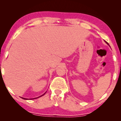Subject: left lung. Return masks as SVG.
Masks as SVG:
<instances>
[{"instance_id":"left-lung-1","label":"left lung","mask_w":121,"mask_h":121,"mask_svg":"<svg viewBox=\"0 0 121 121\" xmlns=\"http://www.w3.org/2000/svg\"><path fill=\"white\" fill-rule=\"evenodd\" d=\"M105 42H106V43H107V44H108V43H107V42H106V41H105Z\"/></svg>"}]
</instances>
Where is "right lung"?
Wrapping results in <instances>:
<instances>
[{"instance_id": "1", "label": "right lung", "mask_w": 121, "mask_h": 121, "mask_svg": "<svg viewBox=\"0 0 121 121\" xmlns=\"http://www.w3.org/2000/svg\"><path fill=\"white\" fill-rule=\"evenodd\" d=\"M45 93H46V92H45ZM45 93H44V94H43V95H41V96H39V97H36V98H34V99H37V98H39V97H41V96H43L44 95V94H45ZM21 98H22V99H24V100H28V99H25V98H23V97H21Z\"/></svg>"}]
</instances>
